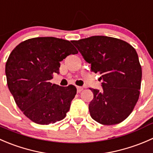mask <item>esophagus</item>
Listing matches in <instances>:
<instances>
[{
    "label": "esophagus",
    "instance_id": "1",
    "mask_svg": "<svg viewBox=\"0 0 153 153\" xmlns=\"http://www.w3.org/2000/svg\"><path fill=\"white\" fill-rule=\"evenodd\" d=\"M76 89H77V92H78V93H80V92L83 90V88L80 87V86H77Z\"/></svg>",
    "mask_w": 153,
    "mask_h": 153
}]
</instances>
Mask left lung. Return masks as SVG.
Masks as SVG:
<instances>
[{"label":"left lung","mask_w":153,"mask_h":153,"mask_svg":"<svg viewBox=\"0 0 153 153\" xmlns=\"http://www.w3.org/2000/svg\"><path fill=\"white\" fill-rule=\"evenodd\" d=\"M71 42L90 63L91 71L101 74L103 91L91 89V117L102 125L121 123L133 111L140 95L142 70L136 51L125 41L108 36Z\"/></svg>","instance_id":"8db88e82"}]
</instances>
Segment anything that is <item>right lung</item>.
I'll list each match as a JSON object with an SVG mask.
<instances>
[{"mask_svg": "<svg viewBox=\"0 0 153 153\" xmlns=\"http://www.w3.org/2000/svg\"><path fill=\"white\" fill-rule=\"evenodd\" d=\"M77 53L68 40L37 37L21 42L10 54L7 85L19 108L33 122L48 125L65 117L76 87L52 85L50 80L59 71L60 62Z\"/></svg>", "mask_w": 153, "mask_h": 153, "instance_id": "1", "label": "right lung"}]
</instances>
